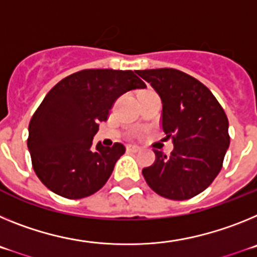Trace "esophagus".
Listing matches in <instances>:
<instances>
[{"instance_id":"1","label":"esophagus","mask_w":257,"mask_h":257,"mask_svg":"<svg viewBox=\"0 0 257 257\" xmlns=\"http://www.w3.org/2000/svg\"><path fill=\"white\" fill-rule=\"evenodd\" d=\"M127 149H128L130 152H134V153H136V152L140 151V147H138V145H128V147H127Z\"/></svg>"}]
</instances>
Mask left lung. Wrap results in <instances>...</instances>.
Returning a JSON list of instances; mask_svg holds the SVG:
<instances>
[{
    "label": "left lung",
    "instance_id": "1",
    "mask_svg": "<svg viewBox=\"0 0 257 257\" xmlns=\"http://www.w3.org/2000/svg\"><path fill=\"white\" fill-rule=\"evenodd\" d=\"M162 100L161 127L174 151L153 149L156 161L143 169L149 187L174 201L196 197L215 180L229 148L228 117L202 82L172 68L136 70Z\"/></svg>",
    "mask_w": 257,
    "mask_h": 257
}]
</instances>
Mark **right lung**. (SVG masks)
I'll list each match as a JSON object with an SVG mask.
<instances>
[{
  "label": "right lung",
  "mask_w": 257,
  "mask_h": 257,
  "mask_svg": "<svg viewBox=\"0 0 257 257\" xmlns=\"http://www.w3.org/2000/svg\"><path fill=\"white\" fill-rule=\"evenodd\" d=\"M144 87L133 70L114 69H83L56 83L32 117L27 142L45 187L68 199L101 189L126 148L92 147V138L118 97Z\"/></svg>",
  "instance_id": "1"
}]
</instances>
